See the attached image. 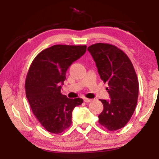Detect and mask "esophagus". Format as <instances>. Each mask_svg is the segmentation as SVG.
I'll return each mask as SVG.
<instances>
[{
	"label": "esophagus",
	"instance_id": "34e87169",
	"mask_svg": "<svg viewBox=\"0 0 159 159\" xmlns=\"http://www.w3.org/2000/svg\"><path fill=\"white\" fill-rule=\"evenodd\" d=\"M93 101V99H88V98H84V102H90Z\"/></svg>",
	"mask_w": 159,
	"mask_h": 159
}]
</instances>
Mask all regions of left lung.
Returning a JSON list of instances; mask_svg holds the SVG:
<instances>
[{
    "label": "left lung",
    "instance_id": "obj_1",
    "mask_svg": "<svg viewBox=\"0 0 159 159\" xmlns=\"http://www.w3.org/2000/svg\"><path fill=\"white\" fill-rule=\"evenodd\" d=\"M104 83L109 100L100 99L104 109L99 123L110 131L124 127L138 103L139 83L133 64L124 52L115 45L95 43L88 48Z\"/></svg>",
    "mask_w": 159,
    "mask_h": 159
}]
</instances>
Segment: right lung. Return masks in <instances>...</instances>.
Wrapping results in <instances>:
<instances>
[{"label": "right lung", "mask_w": 159, "mask_h": 159, "mask_svg": "<svg viewBox=\"0 0 159 159\" xmlns=\"http://www.w3.org/2000/svg\"><path fill=\"white\" fill-rule=\"evenodd\" d=\"M86 45H55L41 51L29 67L26 95L32 111L45 130L61 133L71 124L72 111L81 98L69 99L61 93L66 72L86 52Z\"/></svg>", "instance_id": "add662e5"}]
</instances>
